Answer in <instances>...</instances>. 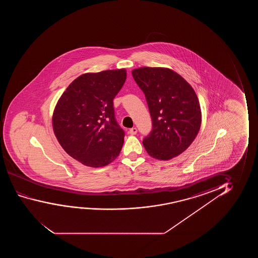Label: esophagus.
I'll return each mask as SVG.
<instances>
[{
  "label": "esophagus",
  "mask_w": 258,
  "mask_h": 258,
  "mask_svg": "<svg viewBox=\"0 0 258 258\" xmlns=\"http://www.w3.org/2000/svg\"><path fill=\"white\" fill-rule=\"evenodd\" d=\"M138 133V128L137 127H132L130 130V134L136 135Z\"/></svg>",
  "instance_id": "34e87169"
}]
</instances>
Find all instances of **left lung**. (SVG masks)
<instances>
[{
	"mask_svg": "<svg viewBox=\"0 0 258 258\" xmlns=\"http://www.w3.org/2000/svg\"><path fill=\"white\" fill-rule=\"evenodd\" d=\"M132 76L145 93L152 128L143 144L149 155L167 160L183 152L201 126L198 96L186 80L165 68L144 67Z\"/></svg>",
	"mask_w": 258,
	"mask_h": 258,
	"instance_id": "1",
	"label": "left lung"
}]
</instances>
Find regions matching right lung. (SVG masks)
<instances>
[{"mask_svg":"<svg viewBox=\"0 0 258 258\" xmlns=\"http://www.w3.org/2000/svg\"><path fill=\"white\" fill-rule=\"evenodd\" d=\"M126 78L123 69L82 75L57 103L54 134L65 152L85 166H105L120 154L125 132L115 119L113 99Z\"/></svg>","mask_w":258,"mask_h":258,"instance_id":"add662e5","label":"right lung"}]
</instances>
